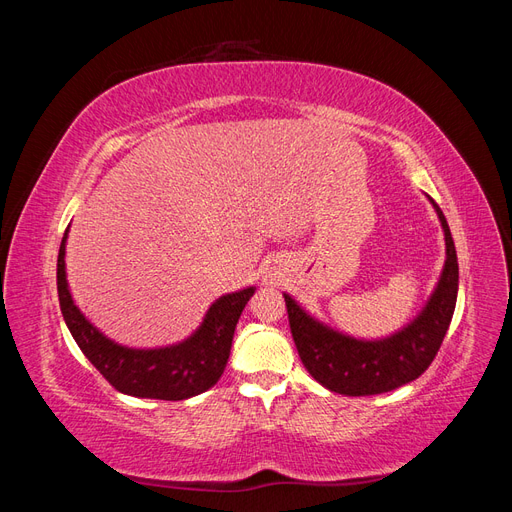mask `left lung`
<instances>
[{
    "mask_svg": "<svg viewBox=\"0 0 512 512\" xmlns=\"http://www.w3.org/2000/svg\"><path fill=\"white\" fill-rule=\"evenodd\" d=\"M429 203L444 230L446 260L425 307L404 329L380 339L352 337L320 322L284 292L290 331L301 361L324 389L350 397L389 393L416 380L438 354L455 312L459 265L444 213L433 198Z\"/></svg>",
    "mask_w": 512,
    "mask_h": 512,
    "instance_id": "1",
    "label": "left lung"
}]
</instances>
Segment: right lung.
I'll return each instance as SVG.
<instances>
[{
  "mask_svg": "<svg viewBox=\"0 0 512 512\" xmlns=\"http://www.w3.org/2000/svg\"><path fill=\"white\" fill-rule=\"evenodd\" d=\"M70 230V226H68ZM68 230L59 245L57 256V292L59 307L68 329L83 354L119 393L143 399L179 401L205 393L224 374L232 335L243 307L256 292L247 286L215 299L200 327L183 342L162 348H128L113 342L91 324L76 307L66 277V241Z\"/></svg>",
  "mask_w": 512,
  "mask_h": 512,
  "instance_id": "add662e5",
  "label": "right lung"
}]
</instances>
